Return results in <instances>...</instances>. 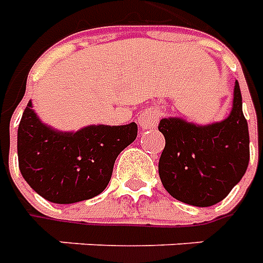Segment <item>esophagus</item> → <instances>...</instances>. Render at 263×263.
Segmentation results:
<instances>
[{
	"instance_id": "esophagus-1",
	"label": "esophagus",
	"mask_w": 263,
	"mask_h": 263,
	"mask_svg": "<svg viewBox=\"0 0 263 263\" xmlns=\"http://www.w3.org/2000/svg\"><path fill=\"white\" fill-rule=\"evenodd\" d=\"M160 118V109L158 107H149L138 115V122L142 129H151L158 125Z\"/></svg>"
}]
</instances>
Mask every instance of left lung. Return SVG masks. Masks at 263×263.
<instances>
[{"label": "left lung", "mask_w": 263, "mask_h": 263, "mask_svg": "<svg viewBox=\"0 0 263 263\" xmlns=\"http://www.w3.org/2000/svg\"><path fill=\"white\" fill-rule=\"evenodd\" d=\"M158 128L166 141L159 159L160 180L179 201L196 207L214 205L245 175L249 132L238 81L231 112L224 121L203 126L182 118H163Z\"/></svg>", "instance_id": "obj_1"}]
</instances>
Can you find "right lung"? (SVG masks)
Returning <instances> with one entry per match:
<instances>
[{
  "mask_svg": "<svg viewBox=\"0 0 263 263\" xmlns=\"http://www.w3.org/2000/svg\"><path fill=\"white\" fill-rule=\"evenodd\" d=\"M138 125H90L60 132L42 124L26 105L18 126V162L26 183L39 196L71 204L107 187L117 156L135 141Z\"/></svg>",
  "mask_w": 263,
  "mask_h": 263,
  "instance_id": "add662e5",
  "label": "right lung"
}]
</instances>
